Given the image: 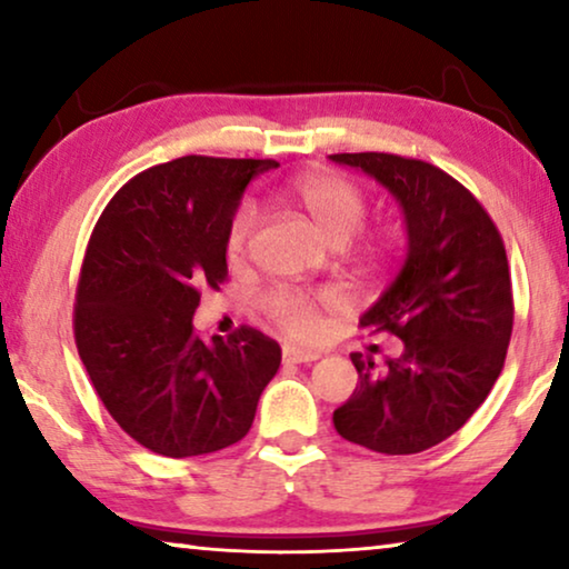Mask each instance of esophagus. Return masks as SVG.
Listing matches in <instances>:
<instances>
[{"mask_svg":"<svg viewBox=\"0 0 569 569\" xmlns=\"http://www.w3.org/2000/svg\"><path fill=\"white\" fill-rule=\"evenodd\" d=\"M318 352H310V349H298V347H282V360L284 362H316L318 360Z\"/></svg>","mask_w":569,"mask_h":569,"instance_id":"esophagus-1","label":"esophagus"}]
</instances>
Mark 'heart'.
Listing matches in <instances>:
<instances>
[{
	"instance_id": "b5f03b06",
	"label": "heart",
	"mask_w": 569,
	"mask_h": 569,
	"mask_svg": "<svg viewBox=\"0 0 569 569\" xmlns=\"http://www.w3.org/2000/svg\"><path fill=\"white\" fill-rule=\"evenodd\" d=\"M292 197L302 212L310 217L318 232L331 246H347L368 220V199L349 178L333 173H308L292 186ZM261 224V214L256 204L246 201L230 217L224 251L232 263H240L251 251L253 236ZM391 251V238L380 236L372 240L370 256L383 259ZM261 310L277 329H282L290 339H316L321 333V306L337 302L333 292H308L300 287H274L261 295Z\"/></svg>"
}]
</instances>
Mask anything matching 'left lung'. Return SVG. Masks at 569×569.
I'll return each mask as SVG.
<instances>
[{
    "instance_id": "obj_1",
    "label": "left lung",
    "mask_w": 569,
    "mask_h": 569,
    "mask_svg": "<svg viewBox=\"0 0 569 569\" xmlns=\"http://www.w3.org/2000/svg\"><path fill=\"white\" fill-rule=\"evenodd\" d=\"M329 158L386 186L407 222L399 277L360 318L372 333H396L403 349L383 370L352 355L360 378L333 427L376 453H422L461 430L502 372L512 287L500 230L469 189L430 162L388 152Z\"/></svg>"
}]
</instances>
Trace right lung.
<instances>
[{
	"label": "right lung",
	"instance_id": "right-lung-1",
	"mask_svg": "<svg viewBox=\"0 0 569 569\" xmlns=\"http://www.w3.org/2000/svg\"><path fill=\"white\" fill-rule=\"evenodd\" d=\"M277 160L186 158L123 183L100 214L74 295V341L100 401L152 453H214L251 430L282 349L251 326L193 331L201 292L228 277L230 217Z\"/></svg>",
	"mask_w": 569,
	"mask_h": 569
}]
</instances>
